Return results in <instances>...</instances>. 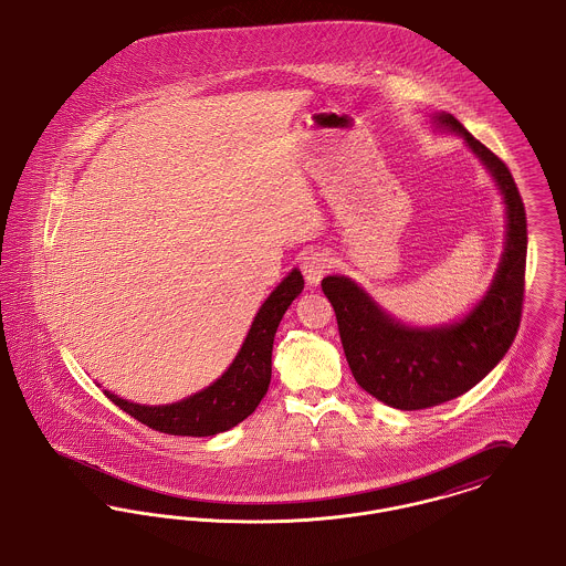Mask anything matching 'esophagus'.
<instances>
[{"label": "esophagus", "mask_w": 566, "mask_h": 566, "mask_svg": "<svg viewBox=\"0 0 566 566\" xmlns=\"http://www.w3.org/2000/svg\"><path fill=\"white\" fill-rule=\"evenodd\" d=\"M332 258L327 251L322 249H315V251H308L304 258H302V274L306 279L308 285H317L324 276H326L329 269H332Z\"/></svg>", "instance_id": "obj_1"}]
</instances>
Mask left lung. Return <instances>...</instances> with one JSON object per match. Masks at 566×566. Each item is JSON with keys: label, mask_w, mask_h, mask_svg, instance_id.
I'll use <instances>...</instances> for the list:
<instances>
[{"label": "left lung", "mask_w": 566, "mask_h": 566, "mask_svg": "<svg viewBox=\"0 0 566 566\" xmlns=\"http://www.w3.org/2000/svg\"><path fill=\"white\" fill-rule=\"evenodd\" d=\"M432 119L439 129L455 132L467 140L505 200V251L485 296L460 322L409 327L389 317L352 279L332 274L322 281L357 386L400 411L437 407L475 387L509 352L524 302L528 234L515 180L505 161L455 117L437 113Z\"/></svg>", "instance_id": "left-lung-1"}]
</instances>
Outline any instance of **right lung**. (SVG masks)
Segmentation results:
<instances>
[{
  "mask_svg": "<svg viewBox=\"0 0 566 566\" xmlns=\"http://www.w3.org/2000/svg\"><path fill=\"white\" fill-rule=\"evenodd\" d=\"M304 290V279L294 269L260 306L239 356L212 386L172 405L147 407L104 394L127 416L153 430L175 437H212L234 428L251 416L266 396L272 375V343L287 306Z\"/></svg>",
  "mask_w": 566,
  "mask_h": 566,
  "instance_id": "1",
  "label": "right lung"
}]
</instances>
